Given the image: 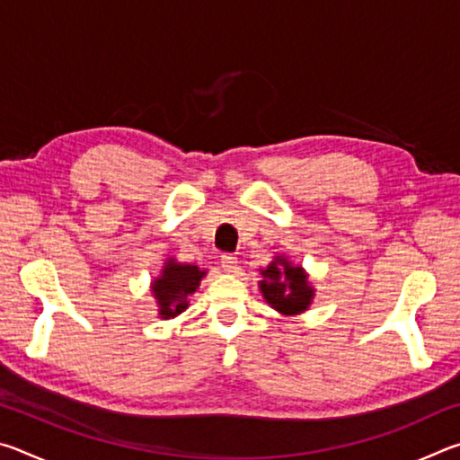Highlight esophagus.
Here are the masks:
<instances>
[{"mask_svg":"<svg viewBox=\"0 0 460 460\" xmlns=\"http://www.w3.org/2000/svg\"><path fill=\"white\" fill-rule=\"evenodd\" d=\"M221 266H223L225 271H227V274H233V271H237L239 261L233 253H223L221 255Z\"/></svg>","mask_w":460,"mask_h":460,"instance_id":"obj_1","label":"esophagus"}]
</instances>
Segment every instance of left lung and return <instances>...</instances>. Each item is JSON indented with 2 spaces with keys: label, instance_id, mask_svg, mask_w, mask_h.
Segmentation results:
<instances>
[{
  "label": "left lung",
  "instance_id": "1",
  "mask_svg": "<svg viewBox=\"0 0 460 460\" xmlns=\"http://www.w3.org/2000/svg\"><path fill=\"white\" fill-rule=\"evenodd\" d=\"M261 276L260 288L268 305L284 314H298L306 310L314 290L308 286L300 268H292L284 258H279L271 261Z\"/></svg>",
  "mask_w": 460,
  "mask_h": 460
}]
</instances>
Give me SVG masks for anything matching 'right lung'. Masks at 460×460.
Returning a JSON list of instances; mask_svg holds the SVG:
<instances>
[{"mask_svg": "<svg viewBox=\"0 0 460 460\" xmlns=\"http://www.w3.org/2000/svg\"><path fill=\"white\" fill-rule=\"evenodd\" d=\"M202 276H205V271H200L197 266H182V263L168 261L162 276L154 282V294L160 305L162 318L181 314L189 306L186 300L197 290Z\"/></svg>", "mask_w": 460, "mask_h": 460, "instance_id": "add662e5", "label": "right lung"}]
</instances>
